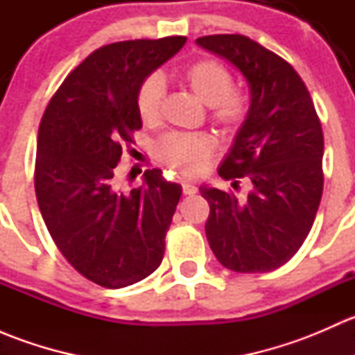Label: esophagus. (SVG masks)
Here are the masks:
<instances>
[{"instance_id":"34e87169","label":"esophagus","mask_w":355,"mask_h":355,"mask_svg":"<svg viewBox=\"0 0 355 355\" xmlns=\"http://www.w3.org/2000/svg\"><path fill=\"white\" fill-rule=\"evenodd\" d=\"M182 189H184L185 196L198 194V187H196L194 184H191V182H184V184H182Z\"/></svg>"}]
</instances>
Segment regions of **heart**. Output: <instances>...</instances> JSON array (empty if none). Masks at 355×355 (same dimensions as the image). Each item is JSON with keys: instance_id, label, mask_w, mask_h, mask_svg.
Masks as SVG:
<instances>
[{"instance_id": "obj_1", "label": "heart", "mask_w": 355, "mask_h": 355, "mask_svg": "<svg viewBox=\"0 0 355 355\" xmlns=\"http://www.w3.org/2000/svg\"><path fill=\"white\" fill-rule=\"evenodd\" d=\"M189 91L202 105L211 108V118L223 132H234L244 121L247 103L241 94L232 91L234 78L221 63L200 60L184 71ZM164 84L157 75L146 78L137 94V108L142 121L148 125L159 120ZM214 151V141L206 134H170L159 141L156 155L171 170L194 177L206 170Z\"/></svg>"}]
</instances>
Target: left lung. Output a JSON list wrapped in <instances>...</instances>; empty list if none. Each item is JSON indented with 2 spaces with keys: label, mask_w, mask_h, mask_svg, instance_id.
I'll list each match as a JSON object with an SVG mask.
<instances>
[{
  "label": "left lung",
  "mask_w": 355,
  "mask_h": 355,
  "mask_svg": "<svg viewBox=\"0 0 355 355\" xmlns=\"http://www.w3.org/2000/svg\"><path fill=\"white\" fill-rule=\"evenodd\" d=\"M196 44L237 68L250 105L218 173L247 178V199L200 185L209 202L206 237L225 268L266 273L306 241L323 194V130L302 78L285 60L239 34L199 37Z\"/></svg>",
  "instance_id": "left-lung-1"
}]
</instances>
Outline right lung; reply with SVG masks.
<instances>
[{"mask_svg": "<svg viewBox=\"0 0 355 355\" xmlns=\"http://www.w3.org/2000/svg\"><path fill=\"white\" fill-rule=\"evenodd\" d=\"M187 37L103 46L63 80L37 135L35 196L42 220L68 263L94 284L121 288L163 261L182 185L146 170L125 192L114 180L121 144L142 127V82L177 55Z\"/></svg>", "mask_w": 355, "mask_h": 355, "instance_id": "obj_1", "label": "right lung"}]
</instances>
